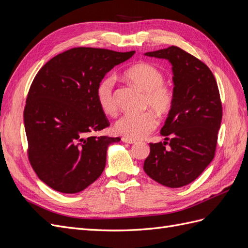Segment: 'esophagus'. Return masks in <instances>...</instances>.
I'll list each match as a JSON object with an SVG mask.
<instances>
[{"label":"esophagus","mask_w":248,"mask_h":248,"mask_svg":"<svg viewBox=\"0 0 248 248\" xmlns=\"http://www.w3.org/2000/svg\"><path fill=\"white\" fill-rule=\"evenodd\" d=\"M122 140L124 142H126V144H134V142H136V140H130V139H127V138H122Z\"/></svg>","instance_id":"34e87169"}]
</instances>
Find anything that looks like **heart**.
Segmentation results:
<instances>
[{
    "label": "heart",
    "mask_w": 248,
    "mask_h": 248,
    "mask_svg": "<svg viewBox=\"0 0 248 248\" xmlns=\"http://www.w3.org/2000/svg\"><path fill=\"white\" fill-rule=\"evenodd\" d=\"M124 74L127 79L145 92L144 108H151L161 117L169 114L174 106L175 95L172 89L164 84L163 73L157 67L141 62L129 67ZM114 88L115 78L112 76L102 78L96 88L97 102L108 115H115L118 108ZM157 123V119L151 111L140 115H125L116 122L115 131L127 139L140 140L151 133Z\"/></svg>",
    "instance_id": "b5f03b06"
}]
</instances>
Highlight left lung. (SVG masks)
<instances>
[{
	"mask_svg": "<svg viewBox=\"0 0 248 248\" xmlns=\"http://www.w3.org/2000/svg\"><path fill=\"white\" fill-rule=\"evenodd\" d=\"M145 55L171 64L175 101L160 130L169 141L150 144L144 170L156 182L178 188L194 181L214 158L222 118L218 87L205 63L178 46Z\"/></svg>",
	"mask_w": 248,
	"mask_h": 248,
	"instance_id": "left-lung-1",
	"label": "left lung"
}]
</instances>
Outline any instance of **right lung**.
<instances>
[{
	"instance_id": "right-lung-1",
	"label": "right lung",
	"mask_w": 248,
	"mask_h": 248,
	"mask_svg": "<svg viewBox=\"0 0 248 248\" xmlns=\"http://www.w3.org/2000/svg\"><path fill=\"white\" fill-rule=\"evenodd\" d=\"M134 52L74 47L50 59L36 74L24 111L28 156L50 188L78 193L102 174L108 145L121 139L91 134L109 126L96 88Z\"/></svg>"
}]
</instances>
